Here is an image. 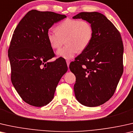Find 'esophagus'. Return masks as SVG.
I'll use <instances>...</instances> for the list:
<instances>
[{"instance_id":"esophagus-1","label":"esophagus","mask_w":133,"mask_h":133,"mask_svg":"<svg viewBox=\"0 0 133 133\" xmlns=\"http://www.w3.org/2000/svg\"><path fill=\"white\" fill-rule=\"evenodd\" d=\"M66 63H67V67H69V64H70V60H66Z\"/></svg>"}]
</instances>
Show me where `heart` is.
Instances as JSON below:
<instances>
[{"mask_svg": "<svg viewBox=\"0 0 133 133\" xmlns=\"http://www.w3.org/2000/svg\"><path fill=\"white\" fill-rule=\"evenodd\" d=\"M57 32L49 30L46 34L50 47L57 52L58 57L66 59H72L78 52L83 51L88 47L92 40L93 29L91 24L86 20L66 18L57 26Z\"/></svg>", "mask_w": 133, "mask_h": 133, "instance_id": "1", "label": "heart"}]
</instances>
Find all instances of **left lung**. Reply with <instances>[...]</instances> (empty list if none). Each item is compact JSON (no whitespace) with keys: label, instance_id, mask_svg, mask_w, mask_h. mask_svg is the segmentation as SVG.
Here are the masks:
<instances>
[{"label":"left lung","instance_id":"1","mask_svg":"<svg viewBox=\"0 0 133 133\" xmlns=\"http://www.w3.org/2000/svg\"><path fill=\"white\" fill-rule=\"evenodd\" d=\"M73 18L86 20L93 29L91 43L69 66L76 76L75 95L84 105H101L113 96L123 73L121 34L100 12H82Z\"/></svg>","mask_w":133,"mask_h":133}]
</instances>
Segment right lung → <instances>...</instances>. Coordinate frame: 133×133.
<instances>
[{
  "label": "right lung",
  "instance_id": "1",
  "mask_svg": "<svg viewBox=\"0 0 133 133\" xmlns=\"http://www.w3.org/2000/svg\"><path fill=\"white\" fill-rule=\"evenodd\" d=\"M66 16L50 11H29L15 29L8 49L11 81L24 101L46 105L54 98L56 87L67 71L62 58L48 61L55 54L46 34Z\"/></svg>",
  "mask_w": 133,
  "mask_h": 133
}]
</instances>
